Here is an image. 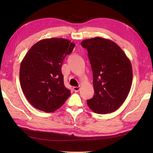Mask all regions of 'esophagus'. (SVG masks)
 <instances>
[{
  "instance_id": "34e87169",
  "label": "esophagus",
  "mask_w": 153,
  "mask_h": 153,
  "mask_svg": "<svg viewBox=\"0 0 153 153\" xmlns=\"http://www.w3.org/2000/svg\"><path fill=\"white\" fill-rule=\"evenodd\" d=\"M79 89H80V87H73V90L75 92L79 91Z\"/></svg>"
}]
</instances>
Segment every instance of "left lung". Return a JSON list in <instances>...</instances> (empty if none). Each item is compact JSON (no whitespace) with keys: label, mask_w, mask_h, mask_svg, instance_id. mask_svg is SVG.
Listing matches in <instances>:
<instances>
[{"label":"left lung","mask_w":153,"mask_h":153,"mask_svg":"<svg viewBox=\"0 0 153 153\" xmlns=\"http://www.w3.org/2000/svg\"><path fill=\"white\" fill-rule=\"evenodd\" d=\"M82 46L88 53L93 76L94 95L87 100L94 112L105 114L118 109L131 89V62L118 45L96 37L85 39Z\"/></svg>","instance_id":"obj_1"}]
</instances>
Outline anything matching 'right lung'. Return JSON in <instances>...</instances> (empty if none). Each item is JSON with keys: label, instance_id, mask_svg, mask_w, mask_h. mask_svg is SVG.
Wrapping results in <instances>:
<instances>
[{"label": "right lung", "instance_id": "right-lung-1", "mask_svg": "<svg viewBox=\"0 0 153 153\" xmlns=\"http://www.w3.org/2000/svg\"><path fill=\"white\" fill-rule=\"evenodd\" d=\"M75 46L65 39H45L33 45L25 54L20 65L19 81L23 93L35 108L54 112L70 96L61 68Z\"/></svg>", "mask_w": 153, "mask_h": 153}]
</instances>
